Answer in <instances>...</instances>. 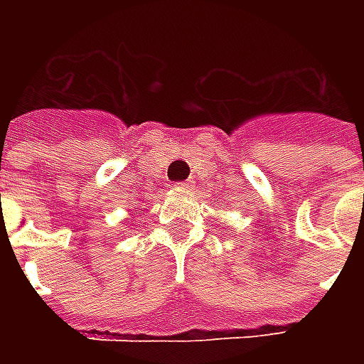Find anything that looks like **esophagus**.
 Segmentation results:
<instances>
[{
  "mask_svg": "<svg viewBox=\"0 0 364 364\" xmlns=\"http://www.w3.org/2000/svg\"><path fill=\"white\" fill-rule=\"evenodd\" d=\"M191 187V183L189 181H179V183H175V189H189Z\"/></svg>",
  "mask_w": 364,
  "mask_h": 364,
  "instance_id": "esophagus-1",
  "label": "esophagus"
}]
</instances>
